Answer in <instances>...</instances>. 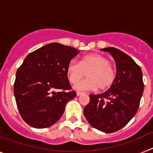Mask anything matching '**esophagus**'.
Here are the masks:
<instances>
[{"mask_svg":"<svg viewBox=\"0 0 153 153\" xmlns=\"http://www.w3.org/2000/svg\"><path fill=\"white\" fill-rule=\"evenodd\" d=\"M83 93H81V92H76V96H77V97L83 95Z\"/></svg>","mask_w":153,"mask_h":153,"instance_id":"34e87169","label":"esophagus"}]
</instances>
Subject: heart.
Masks as SVG:
<instances>
[{"label":"heart","instance_id":"b5f03b06","mask_svg":"<svg viewBox=\"0 0 153 153\" xmlns=\"http://www.w3.org/2000/svg\"><path fill=\"white\" fill-rule=\"evenodd\" d=\"M109 59L100 54L87 55L79 63L70 61L67 67V75L71 83H76L87 73V79L76 83L74 89L77 91L106 90L116 80V71L110 66Z\"/></svg>","mask_w":153,"mask_h":153}]
</instances>
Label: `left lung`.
Returning <instances> with one entry per match:
<instances>
[{
    "label": "left lung",
    "instance_id": "obj_1",
    "mask_svg": "<svg viewBox=\"0 0 153 153\" xmlns=\"http://www.w3.org/2000/svg\"><path fill=\"white\" fill-rule=\"evenodd\" d=\"M101 51L113 56L117 67L114 83L100 94H90L83 113L95 129L111 133L122 129L133 118L140 106L144 84L140 67L129 56L114 47Z\"/></svg>",
    "mask_w": 153,
    "mask_h": 153
}]
</instances>
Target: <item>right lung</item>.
I'll use <instances>...</instances> for the list:
<instances>
[{"instance_id": "1", "label": "right lung", "mask_w": 153, "mask_h": 153, "mask_svg": "<svg viewBox=\"0 0 153 153\" xmlns=\"http://www.w3.org/2000/svg\"><path fill=\"white\" fill-rule=\"evenodd\" d=\"M79 52L51 43L24 59L17 70L13 94L19 113L28 125L36 129L51 126L62 117L68 101L76 96L75 91H69L67 67Z\"/></svg>"}]
</instances>
